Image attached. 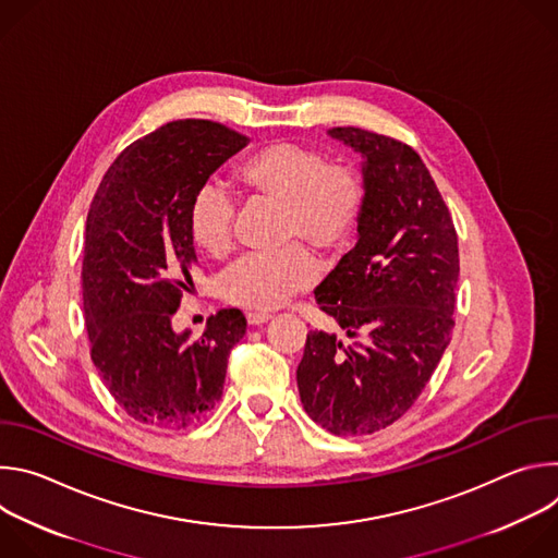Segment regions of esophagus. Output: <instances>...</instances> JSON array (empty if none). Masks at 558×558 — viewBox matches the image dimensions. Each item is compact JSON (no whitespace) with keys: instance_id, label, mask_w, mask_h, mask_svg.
<instances>
[{"instance_id":"esophagus-1","label":"esophagus","mask_w":558,"mask_h":558,"mask_svg":"<svg viewBox=\"0 0 558 558\" xmlns=\"http://www.w3.org/2000/svg\"><path fill=\"white\" fill-rule=\"evenodd\" d=\"M269 320H271L269 313H258V311H250V313H247V323H250L252 327H260V325H265V323H269Z\"/></svg>"}]
</instances>
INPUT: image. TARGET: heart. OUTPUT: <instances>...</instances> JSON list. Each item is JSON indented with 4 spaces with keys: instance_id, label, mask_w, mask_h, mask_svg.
I'll use <instances>...</instances> for the list:
<instances>
[{
    "instance_id": "obj_1",
    "label": "heart",
    "mask_w": 558,
    "mask_h": 558,
    "mask_svg": "<svg viewBox=\"0 0 558 558\" xmlns=\"http://www.w3.org/2000/svg\"><path fill=\"white\" fill-rule=\"evenodd\" d=\"M233 183L250 201L282 205V241H306L327 256L344 252L366 205V177L353 163H329L313 147L271 141L233 166ZM235 205L227 192L205 185L196 192L187 225L201 252L222 260L233 250ZM317 276L313 254L291 245L278 254H254L238 263L222 282L227 302L269 311L311 287Z\"/></svg>"
}]
</instances>
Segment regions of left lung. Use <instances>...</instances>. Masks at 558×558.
Returning a JSON list of instances; mask_svg holds the SVG:
<instances>
[{
    "mask_svg": "<svg viewBox=\"0 0 558 558\" xmlns=\"http://www.w3.org/2000/svg\"><path fill=\"white\" fill-rule=\"evenodd\" d=\"M329 134L366 156L368 194L360 241L315 289V302L357 342L306 333L298 390L329 433L371 435L415 404L450 342L457 231L409 143L351 125Z\"/></svg>",
    "mask_w": 558,
    "mask_h": 558,
    "instance_id": "1",
    "label": "left lung"
}]
</instances>
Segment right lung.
<instances>
[{"mask_svg":"<svg viewBox=\"0 0 558 558\" xmlns=\"http://www.w3.org/2000/svg\"><path fill=\"white\" fill-rule=\"evenodd\" d=\"M247 143L207 119L166 123L117 156L93 198L82 263L90 357L114 402L147 428L201 422L218 404L229 353L247 331L238 308L209 315L201 338L172 331L196 260L192 201Z\"/></svg>","mask_w":558,"mask_h":558,"instance_id":"obj_1","label":"right lung"}]
</instances>
